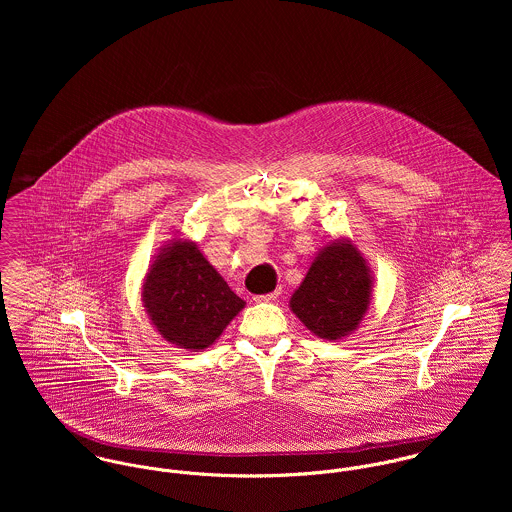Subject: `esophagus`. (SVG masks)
Segmentation results:
<instances>
[{
    "label": "esophagus",
    "instance_id": "esophagus-1",
    "mask_svg": "<svg viewBox=\"0 0 512 512\" xmlns=\"http://www.w3.org/2000/svg\"><path fill=\"white\" fill-rule=\"evenodd\" d=\"M278 295H280L278 290L272 293H264V295H254V301H256V303H266V301H272V299H276Z\"/></svg>",
    "mask_w": 512,
    "mask_h": 512
}]
</instances>
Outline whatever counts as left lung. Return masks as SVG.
Returning <instances> with one entry per match:
<instances>
[{"mask_svg": "<svg viewBox=\"0 0 512 512\" xmlns=\"http://www.w3.org/2000/svg\"><path fill=\"white\" fill-rule=\"evenodd\" d=\"M372 299V270L347 236L323 246L290 297L293 315L319 339L339 341L359 329Z\"/></svg>", "mask_w": 512, "mask_h": 512, "instance_id": "left-lung-1", "label": "left lung"}]
</instances>
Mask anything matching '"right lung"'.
<instances>
[{"label": "right lung", "instance_id": "right-lung-1", "mask_svg": "<svg viewBox=\"0 0 512 512\" xmlns=\"http://www.w3.org/2000/svg\"><path fill=\"white\" fill-rule=\"evenodd\" d=\"M142 303L151 325L167 343L195 353L211 347L246 305L197 242L181 236L159 248L147 268Z\"/></svg>", "mask_w": 512, "mask_h": 512}]
</instances>
